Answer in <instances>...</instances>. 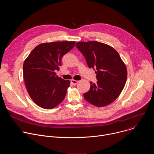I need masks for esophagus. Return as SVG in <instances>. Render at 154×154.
I'll list each match as a JSON object with an SVG mask.
<instances>
[{"label": "esophagus", "mask_w": 154, "mask_h": 154, "mask_svg": "<svg viewBox=\"0 0 154 154\" xmlns=\"http://www.w3.org/2000/svg\"><path fill=\"white\" fill-rule=\"evenodd\" d=\"M71 82L74 85H77V84L79 83V81H78V80H71Z\"/></svg>", "instance_id": "1"}]
</instances>
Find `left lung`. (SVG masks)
<instances>
[{
    "instance_id": "obj_1",
    "label": "left lung",
    "mask_w": 154,
    "mask_h": 154,
    "mask_svg": "<svg viewBox=\"0 0 154 154\" xmlns=\"http://www.w3.org/2000/svg\"><path fill=\"white\" fill-rule=\"evenodd\" d=\"M77 48L85 57L88 66L96 74V83H90L85 99L96 106H104L115 101L125 86L127 71L118 52L105 44L92 41L78 42Z\"/></svg>"
}]
</instances>
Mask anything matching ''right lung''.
I'll return each mask as SVG.
<instances>
[{"instance_id": "add662e5", "label": "right lung", "mask_w": 154, "mask_h": 154, "mask_svg": "<svg viewBox=\"0 0 154 154\" xmlns=\"http://www.w3.org/2000/svg\"><path fill=\"white\" fill-rule=\"evenodd\" d=\"M75 41L40 44L29 54L23 64V77L33 101L41 108H54L64 99L70 81L56 75L61 59L75 46Z\"/></svg>"}]
</instances>
